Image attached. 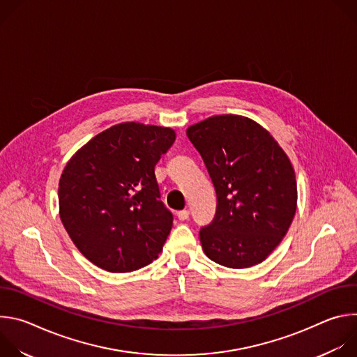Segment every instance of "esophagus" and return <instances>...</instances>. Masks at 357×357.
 Returning <instances> with one entry per match:
<instances>
[{"label": "esophagus", "instance_id": "esophagus-1", "mask_svg": "<svg viewBox=\"0 0 357 357\" xmlns=\"http://www.w3.org/2000/svg\"><path fill=\"white\" fill-rule=\"evenodd\" d=\"M176 216H178V219L179 220H188L189 219V211H179L178 213H176Z\"/></svg>", "mask_w": 357, "mask_h": 357}]
</instances>
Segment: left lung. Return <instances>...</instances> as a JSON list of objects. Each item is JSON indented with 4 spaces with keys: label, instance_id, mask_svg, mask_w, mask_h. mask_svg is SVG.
<instances>
[{
    "label": "left lung",
    "instance_id": "left-lung-1",
    "mask_svg": "<svg viewBox=\"0 0 357 357\" xmlns=\"http://www.w3.org/2000/svg\"><path fill=\"white\" fill-rule=\"evenodd\" d=\"M212 178L218 206L213 222L199 233L215 263L248 268L263 263L287 234L296 212L294 167L259 123L213 116L186 130Z\"/></svg>",
    "mask_w": 357,
    "mask_h": 357
}]
</instances>
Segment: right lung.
<instances>
[{
	"instance_id": "obj_1",
	"label": "right lung",
	"mask_w": 357,
	"mask_h": 357,
	"mask_svg": "<svg viewBox=\"0 0 357 357\" xmlns=\"http://www.w3.org/2000/svg\"><path fill=\"white\" fill-rule=\"evenodd\" d=\"M169 127L121 123L77 149L59 181V215L94 266L130 273L154 261L172 229L155 165L175 141Z\"/></svg>"
}]
</instances>
